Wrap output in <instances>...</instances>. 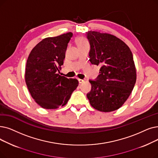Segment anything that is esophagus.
<instances>
[{
    "mask_svg": "<svg viewBox=\"0 0 158 158\" xmlns=\"http://www.w3.org/2000/svg\"><path fill=\"white\" fill-rule=\"evenodd\" d=\"M78 81H79V83H83V82H84L83 79H79Z\"/></svg>",
    "mask_w": 158,
    "mask_h": 158,
    "instance_id": "1",
    "label": "esophagus"
}]
</instances>
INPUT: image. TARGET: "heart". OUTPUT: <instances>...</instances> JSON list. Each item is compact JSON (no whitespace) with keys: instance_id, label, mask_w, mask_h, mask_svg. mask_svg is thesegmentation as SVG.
Segmentation results:
<instances>
[{"instance_id":"b5f03b06","label":"heart","mask_w":158,"mask_h":158,"mask_svg":"<svg viewBox=\"0 0 158 158\" xmlns=\"http://www.w3.org/2000/svg\"><path fill=\"white\" fill-rule=\"evenodd\" d=\"M77 44L78 46H82L88 45V43L86 39H85L84 37H79L77 40Z\"/></svg>"}]
</instances>
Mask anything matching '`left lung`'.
Returning a JSON list of instances; mask_svg holds the SVG:
<instances>
[{"mask_svg":"<svg viewBox=\"0 0 158 158\" xmlns=\"http://www.w3.org/2000/svg\"><path fill=\"white\" fill-rule=\"evenodd\" d=\"M86 37L90 44L89 60L101 66L99 75L86 96L91 106L101 112L119 109L127 100L136 81L133 56L123 40L106 33L89 31Z\"/></svg>","mask_w":158,"mask_h":158,"instance_id":"left-lung-1","label":"left lung"}]
</instances>
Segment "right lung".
<instances>
[{
  "label": "right lung",
  "mask_w": 158,
  "mask_h": 158,
  "mask_svg": "<svg viewBox=\"0 0 158 158\" xmlns=\"http://www.w3.org/2000/svg\"><path fill=\"white\" fill-rule=\"evenodd\" d=\"M72 35L68 32L44 39L33 48L27 59L26 83L33 99L43 108L64 106L78 86L76 79L58 73Z\"/></svg>",
  "instance_id": "obj_1"
}]
</instances>
